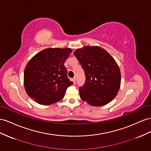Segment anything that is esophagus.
I'll return each instance as SVG.
<instances>
[{
  "instance_id": "esophagus-1",
  "label": "esophagus",
  "mask_w": 151,
  "mask_h": 151,
  "mask_svg": "<svg viewBox=\"0 0 151 151\" xmlns=\"http://www.w3.org/2000/svg\"><path fill=\"white\" fill-rule=\"evenodd\" d=\"M71 80H72V82L74 83V84H76V78H73V79H72Z\"/></svg>"
}]
</instances>
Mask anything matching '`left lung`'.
Segmentation results:
<instances>
[{"mask_svg": "<svg viewBox=\"0 0 151 151\" xmlns=\"http://www.w3.org/2000/svg\"><path fill=\"white\" fill-rule=\"evenodd\" d=\"M74 55L86 76L84 85L79 88L81 99L95 107L111 102L121 86V72L116 60L104 48L98 46L79 48Z\"/></svg>", "mask_w": 151, "mask_h": 151, "instance_id": "left-lung-1", "label": "left lung"}]
</instances>
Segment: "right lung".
<instances>
[{
    "label": "right lung",
    "instance_id": "add662e5",
    "mask_svg": "<svg viewBox=\"0 0 151 151\" xmlns=\"http://www.w3.org/2000/svg\"><path fill=\"white\" fill-rule=\"evenodd\" d=\"M70 48H47L29 60L24 71V87L39 104L49 105L63 99L73 83L67 76L64 63Z\"/></svg>",
    "mask_w": 151,
    "mask_h": 151
}]
</instances>
